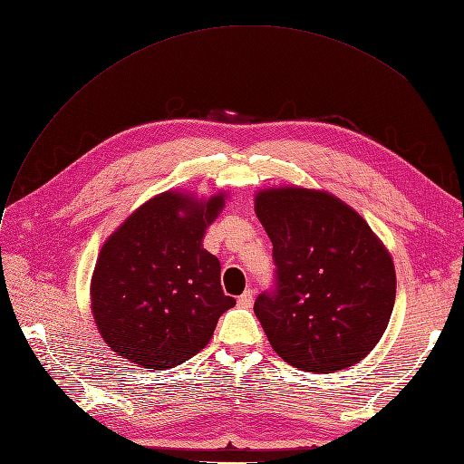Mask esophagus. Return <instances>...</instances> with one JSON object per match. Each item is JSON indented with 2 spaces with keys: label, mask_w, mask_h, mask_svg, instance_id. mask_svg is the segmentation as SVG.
Wrapping results in <instances>:
<instances>
[{
  "label": "esophagus",
  "mask_w": 464,
  "mask_h": 464,
  "mask_svg": "<svg viewBox=\"0 0 464 464\" xmlns=\"http://www.w3.org/2000/svg\"><path fill=\"white\" fill-rule=\"evenodd\" d=\"M253 297H255L253 290H246L242 295L237 297V305L244 307V309H249L253 305Z\"/></svg>",
  "instance_id": "34e87169"
}]
</instances>
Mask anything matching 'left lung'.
<instances>
[{
    "label": "left lung",
    "instance_id": "obj_1",
    "mask_svg": "<svg viewBox=\"0 0 464 464\" xmlns=\"http://www.w3.org/2000/svg\"><path fill=\"white\" fill-rule=\"evenodd\" d=\"M255 213L273 242L275 285L255 314L299 371L334 372L371 353L395 303V268L364 218L326 191H259Z\"/></svg>",
    "mask_w": 464,
    "mask_h": 464
}]
</instances>
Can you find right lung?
I'll return each instance as SVG.
<instances>
[{"instance_id": "add662e5", "label": "right lung", "mask_w": 464, "mask_h": 464, "mask_svg": "<svg viewBox=\"0 0 464 464\" xmlns=\"http://www.w3.org/2000/svg\"><path fill=\"white\" fill-rule=\"evenodd\" d=\"M225 196L194 201L165 191L134 211L102 247L92 311L105 343L143 369H172L209 343L236 305L203 236Z\"/></svg>"}]
</instances>
